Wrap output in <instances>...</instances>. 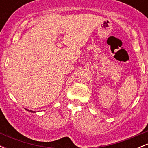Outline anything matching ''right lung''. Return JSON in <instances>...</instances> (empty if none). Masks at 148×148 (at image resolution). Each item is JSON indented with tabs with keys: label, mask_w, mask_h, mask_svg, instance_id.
Segmentation results:
<instances>
[{
	"label": "right lung",
	"mask_w": 148,
	"mask_h": 148,
	"mask_svg": "<svg viewBox=\"0 0 148 148\" xmlns=\"http://www.w3.org/2000/svg\"><path fill=\"white\" fill-rule=\"evenodd\" d=\"M26 110H28V109H26ZM28 111H29V110H28ZM30 112H33V111H30Z\"/></svg>",
	"instance_id": "right-lung-1"
}]
</instances>
